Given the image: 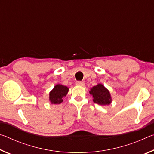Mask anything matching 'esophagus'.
I'll use <instances>...</instances> for the list:
<instances>
[{"mask_svg": "<svg viewBox=\"0 0 154 154\" xmlns=\"http://www.w3.org/2000/svg\"><path fill=\"white\" fill-rule=\"evenodd\" d=\"M76 85H81V86H83V85H84V82L78 81V82H76Z\"/></svg>", "mask_w": 154, "mask_h": 154, "instance_id": "obj_1", "label": "esophagus"}]
</instances>
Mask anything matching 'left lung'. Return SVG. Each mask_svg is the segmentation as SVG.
<instances>
[{
	"instance_id": "left-lung-1",
	"label": "left lung",
	"mask_w": 154,
	"mask_h": 154,
	"mask_svg": "<svg viewBox=\"0 0 154 154\" xmlns=\"http://www.w3.org/2000/svg\"><path fill=\"white\" fill-rule=\"evenodd\" d=\"M90 94L92 95L94 103L100 105H108L112 101L109 91L101 83L91 88Z\"/></svg>"
}]
</instances>
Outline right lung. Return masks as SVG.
<instances>
[{
  "instance_id": "obj_1",
  "label": "right lung",
  "mask_w": 154,
  "mask_h": 154,
  "mask_svg": "<svg viewBox=\"0 0 154 154\" xmlns=\"http://www.w3.org/2000/svg\"><path fill=\"white\" fill-rule=\"evenodd\" d=\"M69 92V88L61 84H57L54 89L49 92V101L51 104H60L63 101V98Z\"/></svg>"
}]
</instances>
